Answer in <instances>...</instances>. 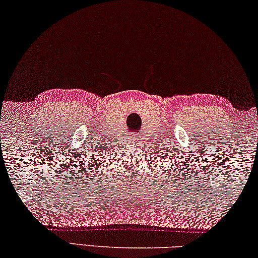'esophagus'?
I'll return each mask as SVG.
<instances>
[{
	"label": "esophagus",
	"mask_w": 258,
	"mask_h": 258,
	"mask_svg": "<svg viewBox=\"0 0 258 258\" xmlns=\"http://www.w3.org/2000/svg\"><path fill=\"white\" fill-rule=\"evenodd\" d=\"M132 140H134V138H133V139H132Z\"/></svg>",
	"instance_id": "34e87169"
}]
</instances>
